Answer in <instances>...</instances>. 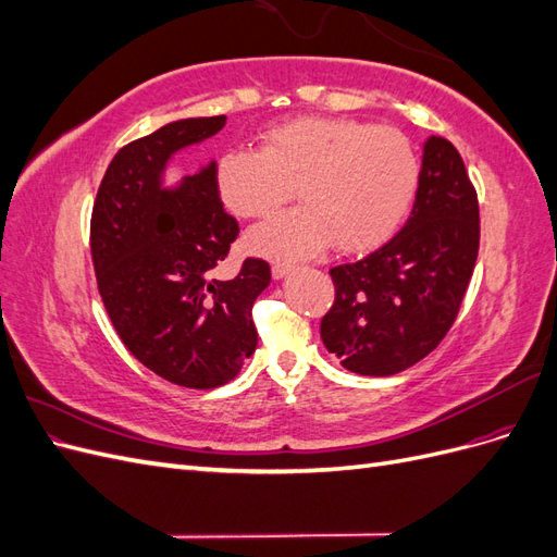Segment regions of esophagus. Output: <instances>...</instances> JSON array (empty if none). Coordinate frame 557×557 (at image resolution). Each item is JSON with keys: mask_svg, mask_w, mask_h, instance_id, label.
<instances>
[{"mask_svg": "<svg viewBox=\"0 0 557 557\" xmlns=\"http://www.w3.org/2000/svg\"><path fill=\"white\" fill-rule=\"evenodd\" d=\"M293 267H295V264H290V262H274V264H272V276H274V278H283L285 274L293 272Z\"/></svg>", "mask_w": 557, "mask_h": 557, "instance_id": "obj_1", "label": "esophagus"}]
</instances>
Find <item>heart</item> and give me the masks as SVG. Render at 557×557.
<instances>
[{"instance_id": "heart-1", "label": "heart", "mask_w": 557, "mask_h": 557, "mask_svg": "<svg viewBox=\"0 0 557 557\" xmlns=\"http://www.w3.org/2000/svg\"><path fill=\"white\" fill-rule=\"evenodd\" d=\"M420 181L413 144L395 127L348 117H297L269 127L260 150H227L215 188L237 218H267L297 197L305 205L250 232L248 246L272 258L342 252L383 244L409 213Z\"/></svg>"}]
</instances>
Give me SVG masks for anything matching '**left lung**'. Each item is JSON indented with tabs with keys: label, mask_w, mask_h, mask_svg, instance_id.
I'll return each mask as SVG.
<instances>
[{
	"label": "left lung",
	"mask_w": 557,
	"mask_h": 557,
	"mask_svg": "<svg viewBox=\"0 0 557 557\" xmlns=\"http://www.w3.org/2000/svg\"><path fill=\"white\" fill-rule=\"evenodd\" d=\"M479 239V197L458 148L430 137L409 221L362 260L330 269L325 348L362 376H393L430 356L458 318Z\"/></svg>",
	"instance_id": "left-lung-1"
}]
</instances>
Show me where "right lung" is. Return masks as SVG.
Wrapping results in <instances>:
<instances>
[{"label":"right lung","mask_w":557,"mask_h":557,"mask_svg":"<svg viewBox=\"0 0 557 557\" xmlns=\"http://www.w3.org/2000/svg\"><path fill=\"white\" fill-rule=\"evenodd\" d=\"M225 115L185 117L113 156L90 218L97 290L127 350L164 381L209 391L239 374L258 346L252 301L272 281L262 258L218 278L239 223L223 209L215 162L166 193L176 150L225 127Z\"/></svg>","instance_id":"add662e5"}]
</instances>
